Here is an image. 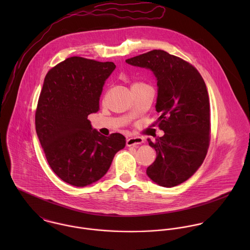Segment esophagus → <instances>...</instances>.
<instances>
[{
  "mask_svg": "<svg viewBox=\"0 0 250 250\" xmlns=\"http://www.w3.org/2000/svg\"><path fill=\"white\" fill-rule=\"evenodd\" d=\"M143 143V138L140 137H133V138H129L126 140V144L127 146H137L139 144H142Z\"/></svg>",
  "mask_w": 250,
  "mask_h": 250,
  "instance_id": "1",
  "label": "esophagus"
}]
</instances>
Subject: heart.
Returning <instances> with one entry per match:
<instances>
[{
	"label": "heart",
	"mask_w": 250,
	"mask_h": 250,
	"mask_svg": "<svg viewBox=\"0 0 250 250\" xmlns=\"http://www.w3.org/2000/svg\"><path fill=\"white\" fill-rule=\"evenodd\" d=\"M144 83H134L133 84H132V86H137V85H143Z\"/></svg>",
	"instance_id": "1"
}]
</instances>
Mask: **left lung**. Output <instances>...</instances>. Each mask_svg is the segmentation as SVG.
Instances as JSON below:
<instances>
[{
  "label": "left lung",
  "mask_w": 250,
  "mask_h": 250,
  "mask_svg": "<svg viewBox=\"0 0 250 250\" xmlns=\"http://www.w3.org/2000/svg\"><path fill=\"white\" fill-rule=\"evenodd\" d=\"M152 70L157 78V124L165 135L148 143L156 150L155 162L146 169L156 184L171 188L194 174L210 144V101L205 82L188 62L163 50H153L126 60Z\"/></svg>",
  "instance_id": "1"
}]
</instances>
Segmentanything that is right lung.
I'll list each match as a JSON object with an SVG mask.
<instances>
[{"label": "right lung", "instance_id": "right-lung-1", "mask_svg": "<svg viewBox=\"0 0 250 250\" xmlns=\"http://www.w3.org/2000/svg\"><path fill=\"white\" fill-rule=\"evenodd\" d=\"M114 69L110 62L71 57L45 77L36 107V134L53 171L72 186L85 187L102 178L114 155L125 147L124 136L105 137L87 119L99 110L103 86Z\"/></svg>", "mask_w": 250, "mask_h": 250}]
</instances>
